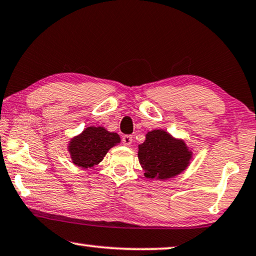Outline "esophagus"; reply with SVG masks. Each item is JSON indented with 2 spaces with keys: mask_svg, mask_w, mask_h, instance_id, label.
<instances>
[{
  "mask_svg": "<svg viewBox=\"0 0 256 256\" xmlns=\"http://www.w3.org/2000/svg\"><path fill=\"white\" fill-rule=\"evenodd\" d=\"M132 142H133V136H130V134L124 136L123 138H122V142H123L125 146H131Z\"/></svg>",
  "mask_w": 256,
  "mask_h": 256,
  "instance_id": "1",
  "label": "esophagus"
}]
</instances>
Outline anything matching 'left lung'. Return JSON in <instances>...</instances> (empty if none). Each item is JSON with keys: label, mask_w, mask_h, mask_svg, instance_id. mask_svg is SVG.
Instances as JSON below:
<instances>
[{"label": "left lung", "mask_w": 256, "mask_h": 256, "mask_svg": "<svg viewBox=\"0 0 256 256\" xmlns=\"http://www.w3.org/2000/svg\"><path fill=\"white\" fill-rule=\"evenodd\" d=\"M192 152L182 139H176L164 130L147 132L138 146V159L150 180H167L184 172Z\"/></svg>", "instance_id": "8db88e82"}]
</instances>
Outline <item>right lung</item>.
Instances as JSON below:
<instances>
[{
    "label": "right lung",
    "mask_w": 256,
    "mask_h": 256,
    "mask_svg": "<svg viewBox=\"0 0 256 256\" xmlns=\"http://www.w3.org/2000/svg\"><path fill=\"white\" fill-rule=\"evenodd\" d=\"M120 142V136L102 126H89L68 144V152L74 164L92 168L98 164L111 147Z\"/></svg>",
    "instance_id": "right-lung-1"
}]
</instances>
